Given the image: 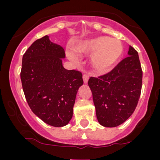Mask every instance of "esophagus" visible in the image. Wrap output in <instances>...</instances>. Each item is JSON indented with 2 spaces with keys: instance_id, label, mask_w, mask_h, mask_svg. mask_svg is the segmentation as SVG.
Here are the masks:
<instances>
[{
  "instance_id": "esophagus-1",
  "label": "esophagus",
  "mask_w": 160,
  "mask_h": 160,
  "mask_svg": "<svg viewBox=\"0 0 160 160\" xmlns=\"http://www.w3.org/2000/svg\"><path fill=\"white\" fill-rule=\"evenodd\" d=\"M82 79H83V82L86 83L88 82V80H89V75L87 74H82Z\"/></svg>"
}]
</instances>
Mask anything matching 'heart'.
Instances as JSON below:
<instances>
[{
    "instance_id": "obj_1",
    "label": "heart",
    "mask_w": 160,
    "mask_h": 160,
    "mask_svg": "<svg viewBox=\"0 0 160 160\" xmlns=\"http://www.w3.org/2000/svg\"><path fill=\"white\" fill-rule=\"evenodd\" d=\"M80 53H93L91 62L93 68L98 71H105L113 66L122 56L123 47L119 40L111 39L100 36L92 38L81 42L77 47ZM71 59H75L72 53L69 54Z\"/></svg>"
}]
</instances>
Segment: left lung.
Instances as JSON below:
<instances>
[{"label":"left lung","instance_id":"8db88e82","mask_svg":"<svg viewBox=\"0 0 160 160\" xmlns=\"http://www.w3.org/2000/svg\"><path fill=\"white\" fill-rule=\"evenodd\" d=\"M128 54L111 71L98 78L90 77L88 81L97 119L105 127L124 122L140 98L143 72L138 54L131 46Z\"/></svg>","mask_w":160,"mask_h":160}]
</instances>
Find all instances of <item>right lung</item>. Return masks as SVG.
<instances>
[{"label": "right lung", "mask_w": 160, "mask_h": 160, "mask_svg": "<svg viewBox=\"0 0 160 160\" xmlns=\"http://www.w3.org/2000/svg\"><path fill=\"white\" fill-rule=\"evenodd\" d=\"M61 46L46 35L23 55L20 73L25 98L33 113L47 124L62 127L73 116L76 95L83 83L80 71L66 70Z\"/></svg>", "instance_id": "obj_1"}]
</instances>
